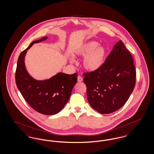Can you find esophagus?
<instances>
[{
  "instance_id": "obj_1",
  "label": "esophagus",
  "mask_w": 154,
  "mask_h": 154,
  "mask_svg": "<svg viewBox=\"0 0 154 154\" xmlns=\"http://www.w3.org/2000/svg\"><path fill=\"white\" fill-rule=\"evenodd\" d=\"M83 80V79L81 77L80 75H79L78 77H77V81H78V82H82Z\"/></svg>"
}]
</instances>
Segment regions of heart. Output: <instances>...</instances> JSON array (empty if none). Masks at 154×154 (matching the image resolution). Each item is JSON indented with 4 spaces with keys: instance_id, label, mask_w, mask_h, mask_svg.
<instances>
[{
    "instance_id": "b5f03b06",
    "label": "heart",
    "mask_w": 154,
    "mask_h": 154,
    "mask_svg": "<svg viewBox=\"0 0 154 154\" xmlns=\"http://www.w3.org/2000/svg\"><path fill=\"white\" fill-rule=\"evenodd\" d=\"M96 41H89L79 46L74 52L78 57H84L82 66L89 72H95L100 69L106 62L107 57V50ZM70 62L73 60L70 59Z\"/></svg>"
}]
</instances>
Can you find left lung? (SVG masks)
Listing matches in <instances>:
<instances>
[{
	"instance_id": "obj_1",
	"label": "left lung",
	"mask_w": 154,
	"mask_h": 154,
	"mask_svg": "<svg viewBox=\"0 0 154 154\" xmlns=\"http://www.w3.org/2000/svg\"><path fill=\"white\" fill-rule=\"evenodd\" d=\"M90 106L100 114L121 108L134 89L136 72L133 59L121 40L98 70L83 74Z\"/></svg>"
}]
</instances>
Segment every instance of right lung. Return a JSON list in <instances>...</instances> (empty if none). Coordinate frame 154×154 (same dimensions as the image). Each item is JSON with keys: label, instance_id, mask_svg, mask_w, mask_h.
<instances>
[{"label": "right lung", "instance_id": "add662e5", "mask_svg": "<svg viewBox=\"0 0 154 154\" xmlns=\"http://www.w3.org/2000/svg\"><path fill=\"white\" fill-rule=\"evenodd\" d=\"M47 38L43 37L32 42L20 54L15 72V82L25 100L34 110L42 114L51 116L60 112L68 102L77 82V73L60 72L44 80H37L30 75L25 65L27 51L33 44Z\"/></svg>", "mask_w": 154, "mask_h": 154}]
</instances>
